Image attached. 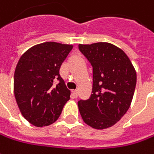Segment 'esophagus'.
Segmentation results:
<instances>
[{"label": "esophagus", "mask_w": 154, "mask_h": 154, "mask_svg": "<svg viewBox=\"0 0 154 154\" xmlns=\"http://www.w3.org/2000/svg\"><path fill=\"white\" fill-rule=\"evenodd\" d=\"M72 95L74 96V97H76V98H77V96H78L77 90H72Z\"/></svg>", "instance_id": "obj_1"}]
</instances>
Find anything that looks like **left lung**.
<instances>
[{"mask_svg": "<svg viewBox=\"0 0 154 154\" xmlns=\"http://www.w3.org/2000/svg\"><path fill=\"white\" fill-rule=\"evenodd\" d=\"M93 67V85L88 100L78 101L84 122L96 129L110 128L130 107L136 71L121 48L107 42L78 45Z\"/></svg>", "mask_w": 154, "mask_h": 154, "instance_id": "left-lung-1", "label": "left lung"}]
</instances>
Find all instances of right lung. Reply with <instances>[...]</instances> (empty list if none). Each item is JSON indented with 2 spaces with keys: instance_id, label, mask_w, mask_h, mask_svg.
I'll return each instance as SVG.
<instances>
[{
  "instance_id": "add662e5",
  "label": "right lung",
  "mask_w": 154,
  "mask_h": 154,
  "mask_svg": "<svg viewBox=\"0 0 154 154\" xmlns=\"http://www.w3.org/2000/svg\"><path fill=\"white\" fill-rule=\"evenodd\" d=\"M73 45L45 42L33 45L19 59L14 71V92L23 117L38 128L55 122L70 91L59 75ZM59 83L55 85V81Z\"/></svg>"
}]
</instances>
